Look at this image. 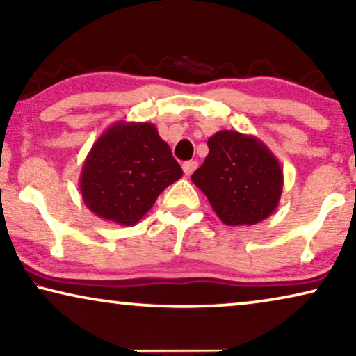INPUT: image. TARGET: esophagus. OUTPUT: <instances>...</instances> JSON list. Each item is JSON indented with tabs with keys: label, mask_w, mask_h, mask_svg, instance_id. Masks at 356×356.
I'll use <instances>...</instances> for the list:
<instances>
[{
	"label": "esophagus",
	"mask_w": 356,
	"mask_h": 356,
	"mask_svg": "<svg viewBox=\"0 0 356 356\" xmlns=\"http://www.w3.org/2000/svg\"><path fill=\"white\" fill-rule=\"evenodd\" d=\"M196 168H197V162H194V160H189V162L183 163V172L186 177H189V175H191Z\"/></svg>",
	"instance_id": "1"
}]
</instances>
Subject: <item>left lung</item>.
<instances>
[{
    "instance_id": "left-lung-1",
    "label": "left lung",
    "mask_w": 356,
    "mask_h": 356,
    "mask_svg": "<svg viewBox=\"0 0 356 356\" xmlns=\"http://www.w3.org/2000/svg\"><path fill=\"white\" fill-rule=\"evenodd\" d=\"M209 154L193 173L217 217L230 227L256 225L279 206L284 172L272 150L256 136L218 131Z\"/></svg>"
}]
</instances>
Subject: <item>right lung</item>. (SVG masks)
<instances>
[{
	"label": "right lung",
	"mask_w": 356,
	"mask_h": 356,
	"mask_svg": "<svg viewBox=\"0 0 356 356\" xmlns=\"http://www.w3.org/2000/svg\"><path fill=\"white\" fill-rule=\"evenodd\" d=\"M181 177V167L155 124L116 121L87 154L79 189L92 213L131 227L150 211L165 188Z\"/></svg>",
	"instance_id": "right-lung-1"
}]
</instances>
